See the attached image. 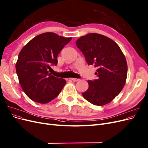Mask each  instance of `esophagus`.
Here are the masks:
<instances>
[{"label":"esophagus","mask_w":148,"mask_h":148,"mask_svg":"<svg viewBox=\"0 0 148 148\" xmlns=\"http://www.w3.org/2000/svg\"><path fill=\"white\" fill-rule=\"evenodd\" d=\"M71 80H72V81H78L79 80V79H78V78H70Z\"/></svg>","instance_id":"esophagus-1"}]
</instances>
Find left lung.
<instances>
[{
	"mask_svg": "<svg viewBox=\"0 0 148 148\" xmlns=\"http://www.w3.org/2000/svg\"><path fill=\"white\" fill-rule=\"evenodd\" d=\"M86 62L97 68V79L88 81L89 88L83 96L94 105L109 103L124 87L127 64L125 56L114 41L105 35L90 33L76 41Z\"/></svg>",
	"mask_w": 148,
	"mask_h": 148,
	"instance_id": "1",
	"label": "left lung"
}]
</instances>
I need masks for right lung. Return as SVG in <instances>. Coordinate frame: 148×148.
<instances>
[{
  "mask_svg": "<svg viewBox=\"0 0 148 148\" xmlns=\"http://www.w3.org/2000/svg\"><path fill=\"white\" fill-rule=\"evenodd\" d=\"M72 38L46 32L33 38L22 48L16 71L19 84L29 99L43 104L59 95L66 81L51 75L49 70L51 65L57 64L58 54Z\"/></svg>",
  "mask_w": 148,
  "mask_h": 148,
  "instance_id": "1",
  "label": "right lung"
}]
</instances>
